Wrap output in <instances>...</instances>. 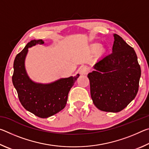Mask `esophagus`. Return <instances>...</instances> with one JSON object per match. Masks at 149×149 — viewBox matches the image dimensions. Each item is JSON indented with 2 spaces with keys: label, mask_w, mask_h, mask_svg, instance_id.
Here are the masks:
<instances>
[{
  "label": "esophagus",
  "mask_w": 149,
  "mask_h": 149,
  "mask_svg": "<svg viewBox=\"0 0 149 149\" xmlns=\"http://www.w3.org/2000/svg\"><path fill=\"white\" fill-rule=\"evenodd\" d=\"M79 74H82V75H85L87 74L88 72H89V68L87 66H81L79 68Z\"/></svg>",
  "instance_id": "esophagus-1"
}]
</instances>
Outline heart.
Here are the masks:
<instances>
[{
  "label": "heart",
  "mask_w": 149,
  "mask_h": 149,
  "mask_svg": "<svg viewBox=\"0 0 149 149\" xmlns=\"http://www.w3.org/2000/svg\"><path fill=\"white\" fill-rule=\"evenodd\" d=\"M95 49H98V48H99V45H96L95 46Z\"/></svg>",
  "instance_id": "obj_1"
}]
</instances>
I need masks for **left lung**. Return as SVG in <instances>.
<instances>
[{"mask_svg":"<svg viewBox=\"0 0 149 149\" xmlns=\"http://www.w3.org/2000/svg\"><path fill=\"white\" fill-rule=\"evenodd\" d=\"M112 51L103 55L87 77L95 107L104 112L122 111L137 94L141 67L134 49L117 34Z\"/></svg>","mask_w":149,"mask_h":149,"instance_id":"obj_1","label":"left lung"}]
</instances>
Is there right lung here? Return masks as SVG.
<instances>
[{
	"instance_id": "add662e5",
	"label": "right lung",
	"mask_w": 149,
	"mask_h": 149,
	"mask_svg": "<svg viewBox=\"0 0 149 149\" xmlns=\"http://www.w3.org/2000/svg\"><path fill=\"white\" fill-rule=\"evenodd\" d=\"M37 44H44V41L41 39L32 40L16 55L14 62L12 83L25 109L39 118H47L64 109L70 90L79 74L62 78L50 84L32 81L25 70L24 61L28 48Z\"/></svg>"
}]
</instances>
